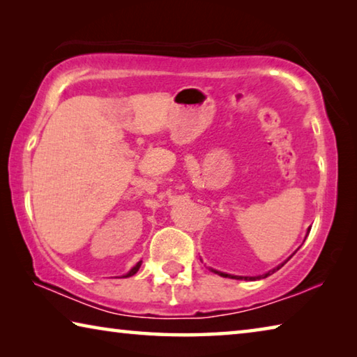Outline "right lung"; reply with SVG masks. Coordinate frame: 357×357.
I'll return each instance as SVG.
<instances>
[{"label":"right lung","mask_w":357,"mask_h":357,"mask_svg":"<svg viewBox=\"0 0 357 357\" xmlns=\"http://www.w3.org/2000/svg\"><path fill=\"white\" fill-rule=\"evenodd\" d=\"M139 266H141V265H139V264H137V265H136L135 268H131V270H130V271H128L127 274H125V276H123V278H130V276H133V274H135V273H136L137 270H139Z\"/></svg>","instance_id":"1"}]
</instances>
